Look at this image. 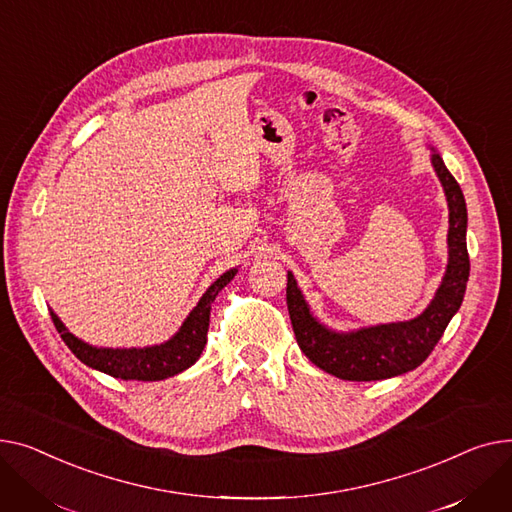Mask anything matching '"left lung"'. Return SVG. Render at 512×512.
<instances>
[{
    "label": "left lung",
    "instance_id": "1",
    "mask_svg": "<svg viewBox=\"0 0 512 512\" xmlns=\"http://www.w3.org/2000/svg\"><path fill=\"white\" fill-rule=\"evenodd\" d=\"M432 167L448 204V264L432 302L422 314L347 333L335 330L312 314L293 273H287V308L297 345L320 370L355 382L384 380L411 372L426 362L450 318L459 312L469 281L467 206L461 186L446 169L436 148H432Z\"/></svg>",
    "mask_w": 512,
    "mask_h": 512
}]
</instances>
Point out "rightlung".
Masks as SVG:
<instances>
[{
    "label": "right lung",
    "mask_w": 512,
    "mask_h": 512,
    "mask_svg": "<svg viewBox=\"0 0 512 512\" xmlns=\"http://www.w3.org/2000/svg\"><path fill=\"white\" fill-rule=\"evenodd\" d=\"M235 275H237V268H229L227 273H223L213 285H210L200 297V302L194 306V310L188 314L184 324L179 326L177 333L161 345L130 347V349L88 345L76 335H72L66 328V324L59 320V316L53 310L49 314L57 328V333L62 335L64 343L88 368L99 370L113 378H122V380H142V382L165 380L188 370L198 362V357L206 345L210 304L215 302L219 291L227 283H231Z\"/></svg>",
    "instance_id": "obj_1"
}]
</instances>
